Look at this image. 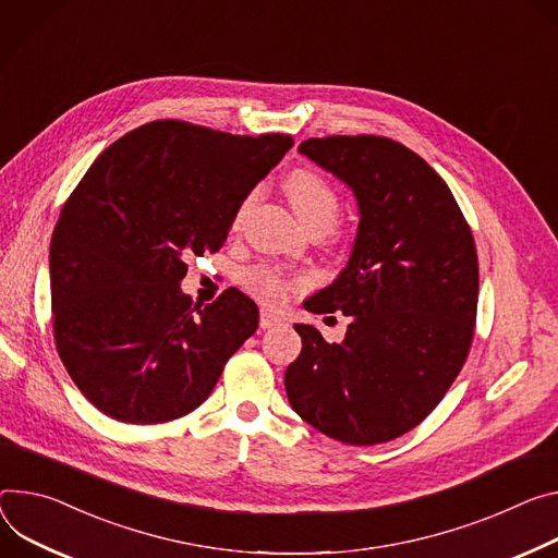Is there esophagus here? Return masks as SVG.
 Masks as SVG:
<instances>
[{
	"label": "esophagus",
	"mask_w": 558,
	"mask_h": 558,
	"mask_svg": "<svg viewBox=\"0 0 558 558\" xmlns=\"http://www.w3.org/2000/svg\"><path fill=\"white\" fill-rule=\"evenodd\" d=\"M284 316L282 314H278V312H271V310H263L260 312V327L263 329H274V327H280V325H284Z\"/></svg>",
	"instance_id": "esophagus-1"
}]
</instances>
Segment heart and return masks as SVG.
<instances>
[{
  "mask_svg": "<svg viewBox=\"0 0 558 558\" xmlns=\"http://www.w3.org/2000/svg\"><path fill=\"white\" fill-rule=\"evenodd\" d=\"M284 189H287V195L291 199L295 214L310 229L327 231L333 227V222L338 220V214H340V195L327 178H323L316 171L300 169V171L289 173ZM248 202L251 199H244L240 205V209L235 214V225L246 214ZM298 282L300 280L295 276L287 274L284 269H280L276 265H258L244 274V287L253 295L260 298L263 302H271V305L284 300L289 289L295 287Z\"/></svg>",
  "mask_w": 558,
  "mask_h": 558,
  "instance_id": "heart-1",
  "label": "heart"
}]
</instances>
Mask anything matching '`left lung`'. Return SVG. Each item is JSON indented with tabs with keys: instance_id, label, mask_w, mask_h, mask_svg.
<instances>
[{
	"instance_id": "obj_1",
	"label": "left lung",
	"mask_w": 558,
	"mask_h": 558,
	"mask_svg": "<svg viewBox=\"0 0 558 558\" xmlns=\"http://www.w3.org/2000/svg\"><path fill=\"white\" fill-rule=\"evenodd\" d=\"M305 154L356 193L361 225L349 265L305 302L351 316L342 342L293 325L287 367L293 412L347 445H378L421 425L463 369L476 327L478 258L445 180L383 135H327Z\"/></svg>"
}]
</instances>
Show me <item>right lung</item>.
<instances>
[{
	"mask_svg": "<svg viewBox=\"0 0 558 558\" xmlns=\"http://www.w3.org/2000/svg\"><path fill=\"white\" fill-rule=\"evenodd\" d=\"M291 144L156 120L90 165L50 240V310L60 359L99 412L158 425L209 398L258 307L235 287L197 307L180 280Z\"/></svg>",
	"mask_w": 558,
	"mask_h": 558,
	"instance_id": "obj_1",
	"label": "right lung"
}]
</instances>
